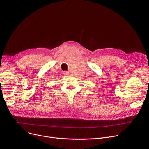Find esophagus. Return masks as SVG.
I'll use <instances>...</instances> for the list:
<instances>
[{"mask_svg":"<svg viewBox=\"0 0 149 149\" xmlns=\"http://www.w3.org/2000/svg\"><path fill=\"white\" fill-rule=\"evenodd\" d=\"M63 74H64V75H68V74H69V73H68V72H66V71H64Z\"/></svg>","mask_w":149,"mask_h":149,"instance_id":"34e87169","label":"esophagus"}]
</instances>
